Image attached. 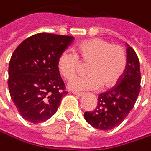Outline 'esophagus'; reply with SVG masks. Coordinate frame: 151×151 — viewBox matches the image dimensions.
<instances>
[{"label":"esophagus","mask_w":151,"mask_h":151,"mask_svg":"<svg viewBox=\"0 0 151 151\" xmlns=\"http://www.w3.org/2000/svg\"><path fill=\"white\" fill-rule=\"evenodd\" d=\"M71 93H72L73 95H75V96H79V97H80V96H81L83 95V94H82V93H81V92H74V91H72Z\"/></svg>","instance_id":"1"}]
</instances>
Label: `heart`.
<instances>
[{
  "mask_svg": "<svg viewBox=\"0 0 151 151\" xmlns=\"http://www.w3.org/2000/svg\"><path fill=\"white\" fill-rule=\"evenodd\" d=\"M127 54L123 47L106 40L95 38L82 41L75 53L63 51L57 59V69L65 80L73 79L82 64H88V75L72 80L69 88L72 90H96L115 86L127 68Z\"/></svg>",
  "mask_w": 151,
  "mask_h": 151,
  "instance_id": "b5f03b06",
  "label": "heart"
}]
</instances>
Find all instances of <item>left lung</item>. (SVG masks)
I'll return each instance as SVG.
<instances>
[{
    "label": "left lung",
    "mask_w": 151,
    "mask_h": 151,
    "mask_svg": "<svg viewBox=\"0 0 151 151\" xmlns=\"http://www.w3.org/2000/svg\"><path fill=\"white\" fill-rule=\"evenodd\" d=\"M127 68L119 81L98 96L96 108L86 111L84 118L92 127L111 130L120 125L134 108L141 89L139 58L133 47H127Z\"/></svg>",
    "instance_id": "8db88e82"
}]
</instances>
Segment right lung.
Listing matches in <instances>:
<instances>
[{
	"label": "right lung",
	"mask_w": 151,
	"mask_h": 151,
	"mask_svg": "<svg viewBox=\"0 0 151 151\" xmlns=\"http://www.w3.org/2000/svg\"><path fill=\"white\" fill-rule=\"evenodd\" d=\"M73 39L40 32L25 39L13 52L8 86L14 104L25 120L34 124L46 121L68 94L56 63Z\"/></svg>",
	"instance_id": "add662e5"
}]
</instances>
